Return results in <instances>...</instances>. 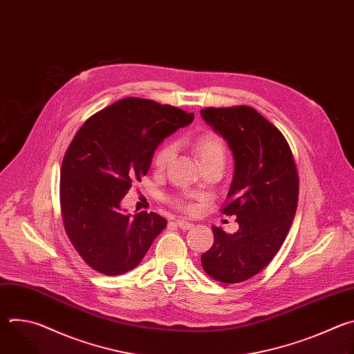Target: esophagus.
Returning a JSON list of instances; mask_svg holds the SVG:
<instances>
[{
	"instance_id": "1",
	"label": "esophagus",
	"mask_w": 354,
	"mask_h": 354,
	"mask_svg": "<svg viewBox=\"0 0 354 354\" xmlns=\"http://www.w3.org/2000/svg\"><path fill=\"white\" fill-rule=\"evenodd\" d=\"M175 224H176L180 230H190V228L193 227L192 223H189V221H186V220H182V218L175 220Z\"/></svg>"
}]
</instances>
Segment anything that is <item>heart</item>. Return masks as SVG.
I'll return each mask as SVG.
<instances>
[{
  "instance_id": "1",
  "label": "heart",
  "mask_w": 354,
  "mask_h": 354,
  "mask_svg": "<svg viewBox=\"0 0 354 354\" xmlns=\"http://www.w3.org/2000/svg\"><path fill=\"white\" fill-rule=\"evenodd\" d=\"M194 151L201 165L209 164L216 160L225 158V144L217 134H205L194 142ZM175 157V147L172 144L162 145L154 156V167L158 171H164ZM179 207H185L183 201H176Z\"/></svg>"
}]
</instances>
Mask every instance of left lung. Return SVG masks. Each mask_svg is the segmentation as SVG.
<instances>
[{"mask_svg": "<svg viewBox=\"0 0 354 354\" xmlns=\"http://www.w3.org/2000/svg\"><path fill=\"white\" fill-rule=\"evenodd\" d=\"M200 113L232 149L235 172L221 213L236 216L239 224L235 234L213 227L214 242L201 266L217 281L241 283L265 269L281 248L297 210L298 172L281 131L254 108Z\"/></svg>", "mask_w": 354, "mask_h": 354, "instance_id": "8db88e82", "label": "left lung"}]
</instances>
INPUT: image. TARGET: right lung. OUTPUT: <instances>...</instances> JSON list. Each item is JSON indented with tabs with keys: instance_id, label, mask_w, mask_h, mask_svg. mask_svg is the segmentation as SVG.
<instances>
[{
	"instance_id": "right-lung-1",
	"label": "right lung",
	"mask_w": 354,
	"mask_h": 354,
	"mask_svg": "<svg viewBox=\"0 0 354 354\" xmlns=\"http://www.w3.org/2000/svg\"><path fill=\"white\" fill-rule=\"evenodd\" d=\"M194 119L171 105L124 97L92 115L68 145L60 172L64 230L88 266L105 276L134 269L167 220L122 213L120 201L149 169L158 144Z\"/></svg>"
}]
</instances>
